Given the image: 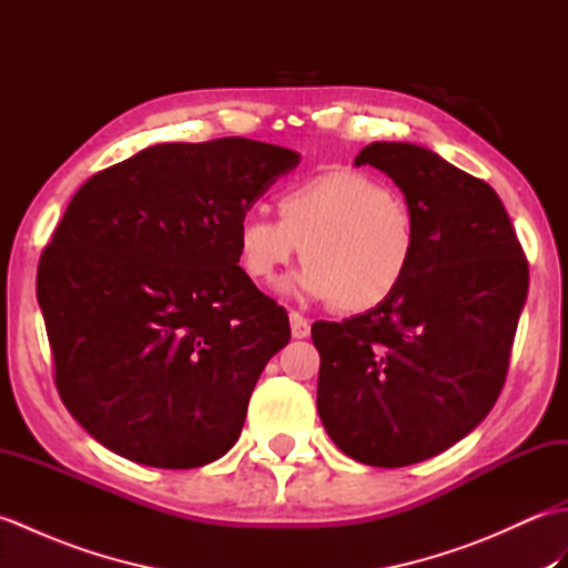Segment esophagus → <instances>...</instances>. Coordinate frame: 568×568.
I'll list each match as a JSON object with an SVG mask.
<instances>
[{
  "mask_svg": "<svg viewBox=\"0 0 568 568\" xmlns=\"http://www.w3.org/2000/svg\"><path fill=\"white\" fill-rule=\"evenodd\" d=\"M291 332L295 339H305V336H310V322L300 315V312H291Z\"/></svg>",
  "mask_w": 568,
  "mask_h": 568,
  "instance_id": "obj_1",
  "label": "esophagus"
}]
</instances>
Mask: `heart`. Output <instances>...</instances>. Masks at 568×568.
Returning <instances> with one entry per match:
<instances>
[{"mask_svg": "<svg viewBox=\"0 0 568 568\" xmlns=\"http://www.w3.org/2000/svg\"><path fill=\"white\" fill-rule=\"evenodd\" d=\"M277 214L246 210L236 224L239 263L261 285H275L303 253L307 265L287 291L366 312L400 291L415 265V214L371 175L329 171L297 180L277 195Z\"/></svg>", "mask_w": 568, "mask_h": 568, "instance_id": "heart-1", "label": "heart"}]
</instances>
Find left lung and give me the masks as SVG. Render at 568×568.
<instances>
[{"label": "left lung", "mask_w": 568, "mask_h": 568, "mask_svg": "<svg viewBox=\"0 0 568 568\" xmlns=\"http://www.w3.org/2000/svg\"><path fill=\"white\" fill-rule=\"evenodd\" d=\"M393 178L417 222V258L390 300L312 324L317 409L339 449L400 468L464 439L496 405L529 271L510 216L484 180L415 143L356 155Z\"/></svg>", "instance_id": "left-lung-1"}]
</instances>
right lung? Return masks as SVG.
<instances>
[{
	"label": "right lung",
	"instance_id": "right-lung-1",
	"mask_svg": "<svg viewBox=\"0 0 568 568\" xmlns=\"http://www.w3.org/2000/svg\"><path fill=\"white\" fill-rule=\"evenodd\" d=\"M297 163L239 136L159 143L70 200L36 295L60 400L110 452L197 468L236 444L253 385L291 342L285 310L239 265L236 224Z\"/></svg>",
	"mask_w": 568,
	"mask_h": 568
}]
</instances>
